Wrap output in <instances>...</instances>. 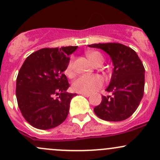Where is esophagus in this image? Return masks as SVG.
Here are the masks:
<instances>
[{"label": "esophagus", "instance_id": "esophagus-1", "mask_svg": "<svg viewBox=\"0 0 160 160\" xmlns=\"http://www.w3.org/2000/svg\"><path fill=\"white\" fill-rule=\"evenodd\" d=\"M80 94L83 95V96H84V97H87V98H88V97L90 96L89 93H80Z\"/></svg>", "mask_w": 160, "mask_h": 160}]
</instances>
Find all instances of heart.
Listing matches in <instances>:
<instances>
[{
    "mask_svg": "<svg viewBox=\"0 0 160 160\" xmlns=\"http://www.w3.org/2000/svg\"><path fill=\"white\" fill-rule=\"evenodd\" d=\"M86 56L91 63L94 66H101L104 62V56L100 52L89 50L86 52ZM73 59L71 58L65 69V74L68 77L72 75ZM104 85V80L98 75H83L77 77L72 83V90L80 93H91Z\"/></svg>",
    "mask_w": 160,
    "mask_h": 160,
    "instance_id": "heart-1",
    "label": "heart"
}]
</instances>
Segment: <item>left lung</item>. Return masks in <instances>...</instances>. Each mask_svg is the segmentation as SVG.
Wrapping results in <instances>:
<instances>
[{
  "mask_svg": "<svg viewBox=\"0 0 160 160\" xmlns=\"http://www.w3.org/2000/svg\"><path fill=\"white\" fill-rule=\"evenodd\" d=\"M89 47L104 50L114 65L111 82L106 91L111 96H102L93 111L100 118L121 122L128 118L139 105L144 93L145 68L137 53L120 43H98Z\"/></svg>",
  "mask_w": 160,
  "mask_h": 160,
  "instance_id": "1",
  "label": "left lung"
}]
</instances>
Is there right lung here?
Here are the masks:
<instances>
[{
    "mask_svg": "<svg viewBox=\"0 0 160 160\" xmlns=\"http://www.w3.org/2000/svg\"><path fill=\"white\" fill-rule=\"evenodd\" d=\"M78 46L45 48L32 53L21 67L16 80V98L25 120L38 129H50L62 124L77 93L63 72L69 56ZM56 96H59L55 98Z\"/></svg>",
    "mask_w": 160,
    "mask_h": 160,
    "instance_id": "1",
    "label": "right lung"
}]
</instances>
